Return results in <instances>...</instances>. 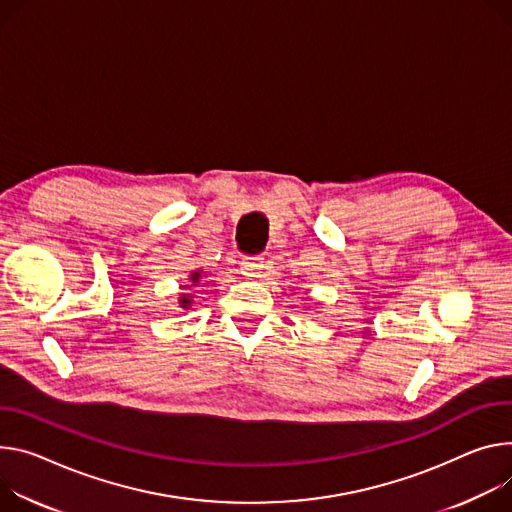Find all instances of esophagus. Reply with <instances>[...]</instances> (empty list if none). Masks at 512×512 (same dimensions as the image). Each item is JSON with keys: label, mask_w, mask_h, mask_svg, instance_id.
<instances>
[{"label": "esophagus", "mask_w": 512, "mask_h": 512, "mask_svg": "<svg viewBox=\"0 0 512 512\" xmlns=\"http://www.w3.org/2000/svg\"><path fill=\"white\" fill-rule=\"evenodd\" d=\"M263 269V259L261 257H245L241 261V273L247 277H257Z\"/></svg>", "instance_id": "1"}]
</instances>
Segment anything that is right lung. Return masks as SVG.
<instances>
[{
  "label": "right lung",
  "instance_id": "add662e5",
  "mask_svg": "<svg viewBox=\"0 0 512 512\" xmlns=\"http://www.w3.org/2000/svg\"><path fill=\"white\" fill-rule=\"evenodd\" d=\"M200 280H202V271L198 269V271H192L190 273V282H192V286H198L200 284ZM192 286H185V288H192ZM179 304H181V308H185V310H188L190 306H192V296L190 294H183L181 298H179Z\"/></svg>",
  "mask_w": 512,
  "mask_h": 512
}]
</instances>
